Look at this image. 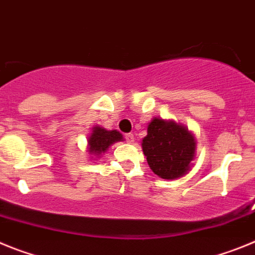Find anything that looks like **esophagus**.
I'll use <instances>...</instances> for the list:
<instances>
[{
  "mask_svg": "<svg viewBox=\"0 0 255 255\" xmlns=\"http://www.w3.org/2000/svg\"><path fill=\"white\" fill-rule=\"evenodd\" d=\"M125 139L128 143H134V134H131V132H129V134L125 135Z\"/></svg>",
  "mask_w": 255,
  "mask_h": 255,
  "instance_id": "34e87169",
  "label": "esophagus"
}]
</instances>
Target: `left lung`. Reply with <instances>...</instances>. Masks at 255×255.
I'll list each match as a JSON object with an SVG mask.
<instances>
[{
    "label": "left lung",
    "mask_w": 255,
    "mask_h": 255,
    "mask_svg": "<svg viewBox=\"0 0 255 255\" xmlns=\"http://www.w3.org/2000/svg\"><path fill=\"white\" fill-rule=\"evenodd\" d=\"M141 141L150 170L162 179L175 180L190 170L195 157L194 135L188 128L154 117Z\"/></svg>",
    "instance_id": "8db88e82"
}]
</instances>
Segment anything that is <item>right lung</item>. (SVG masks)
<instances>
[{
    "instance_id": "right-lung-1",
    "label": "right lung",
    "mask_w": 255,
    "mask_h": 255,
    "mask_svg": "<svg viewBox=\"0 0 255 255\" xmlns=\"http://www.w3.org/2000/svg\"><path fill=\"white\" fill-rule=\"evenodd\" d=\"M123 139V135L117 130H106L101 126H96L88 138L89 154L96 155V158H98L102 153H105L110 148V145L116 141H121Z\"/></svg>"
}]
</instances>
